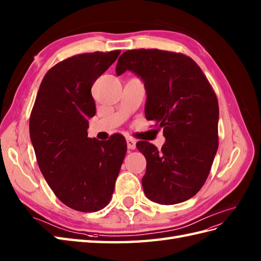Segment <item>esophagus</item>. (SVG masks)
Returning <instances> with one entry per match:
<instances>
[{
  "label": "esophagus",
  "instance_id": "obj_1",
  "mask_svg": "<svg viewBox=\"0 0 261 261\" xmlns=\"http://www.w3.org/2000/svg\"><path fill=\"white\" fill-rule=\"evenodd\" d=\"M126 143H127V147H128V149H135L136 148V141H135V139L127 138Z\"/></svg>",
  "mask_w": 261,
  "mask_h": 261
}]
</instances>
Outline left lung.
I'll use <instances>...</instances> for the list:
<instances>
[{
	"label": "left lung",
	"mask_w": 261,
	"mask_h": 261,
	"mask_svg": "<svg viewBox=\"0 0 261 261\" xmlns=\"http://www.w3.org/2000/svg\"><path fill=\"white\" fill-rule=\"evenodd\" d=\"M130 71L144 83L145 116L164 128L158 150L138 142L146 158L142 179L148 199L174 205L192 198L204 185L218 149L217 97L190 57L161 49H129L119 56L116 74Z\"/></svg>",
	"instance_id": "8db88e82"
}]
</instances>
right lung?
Wrapping results in <instances>:
<instances>
[{
    "instance_id": "obj_1",
    "label": "right lung",
    "mask_w": 261,
    "mask_h": 261,
    "mask_svg": "<svg viewBox=\"0 0 261 261\" xmlns=\"http://www.w3.org/2000/svg\"><path fill=\"white\" fill-rule=\"evenodd\" d=\"M120 50L79 54L44 76L30 118V137L41 173L63 204L92 213L109 205L127 150L115 134L101 142L87 137L96 113L92 86Z\"/></svg>"
}]
</instances>
